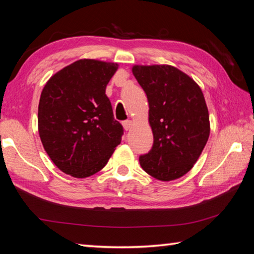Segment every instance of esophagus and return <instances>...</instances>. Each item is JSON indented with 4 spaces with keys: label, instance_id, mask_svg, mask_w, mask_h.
Instances as JSON below:
<instances>
[{
    "label": "esophagus",
    "instance_id": "1",
    "mask_svg": "<svg viewBox=\"0 0 254 254\" xmlns=\"http://www.w3.org/2000/svg\"><path fill=\"white\" fill-rule=\"evenodd\" d=\"M132 127V121L130 120H127V121H123V127L126 131H128Z\"/></svg>",
    "mask_w": 254,
    "mask_h": 254
}]
</instances>
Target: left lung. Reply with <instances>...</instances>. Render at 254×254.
I'll list each match as a JSON object with an SVG mask.
<instances>
[{"label":"left lung","mask_w":254,"mask_h":254,"mask_svg":"<svg viewBox=\"0 0 254 254\" xmlns=\"http://www.w3.org/2000/svg\"><path fill=\"white\" fill-rule=\"evenodd\" d=\"M147 94L153 144L140 156L145 173L162 182L180 178L195 165L209 136V115L194 79L169 65L133 66Z\"/></svg>","instance_id":"1"}]
</instances>
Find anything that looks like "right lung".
I'll list each match as a JSON object with an SVG mask.
<instances>
[{
  "label": "right lung",
  "instance_id": "add662e5",
  "mask_svg": "<svg viewBox=\"0 0 254 254\" xmlns=\"http://www.w3.org/2000/svg\"><path fill=\"white\" fill-rule=\"evenodd\" d=\"M115 63L80 59L47 81L38 107V128L51 160L67 175L89 177L121 143L123 127L114 119L105 89Z\"/></svg>",
  "mask_w": 254,
  "mask_h": 254
}]
</instances>
